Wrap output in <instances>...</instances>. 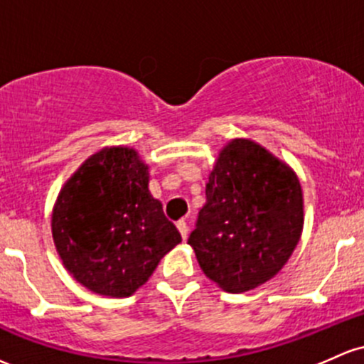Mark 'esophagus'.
<instances>
[{
	"instance_id": "obj_1",
	"label": "esophagus",
	"mask_w": 364,
	"mask_h": 364,
	"mask_svg": "<svg viewBox=\"0 0 364 364\" xmlns=\"http://www.w3.org/2000/svg\"><path fill=\"white\" fill-rule=\"evenodd\" d=\"M178 230H179V233H181V237H183V240H186V238H188V225H186V221H178Z\"/></svg>"
}]
</instances>
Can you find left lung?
I'll use <instances>...</instances> for the list:
<instances>
[{
	"mask_svg": "<svg viewBox=\"0 0 364 364\" xmlns=\"http://www.w3.org/2000/svg\"><path fill=\"white\" fill-rule=\"evenodd\" d=\"M205 198L188 238L205 277L231 294L273 278L304 225L294 171L257 143L233 139L219 154Z\"/></svg>",
	"mask_w": 364,
	"mask_h": 364,
	"instance_id": "1",
	"label": "left lung"
}]
</instances>
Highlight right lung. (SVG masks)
<instances>
[{
  "label": "right lung",
  "instance_id": "right-lung-1",
  "mask_svg": "<svg viewBox=\"0 0 364 364\" xmlns=\"http://www.w3.org/2000/svg\"><path fill=\"white\" fill-rule=\"evenodd\" d=\"M51 231L67 271L91 292L129 297L181 242L149 191V167L133 149L91 155L55 203Z\"/></svg>",
  "mask_w": 364,
  "mask_h": 364
}]
</instances>
